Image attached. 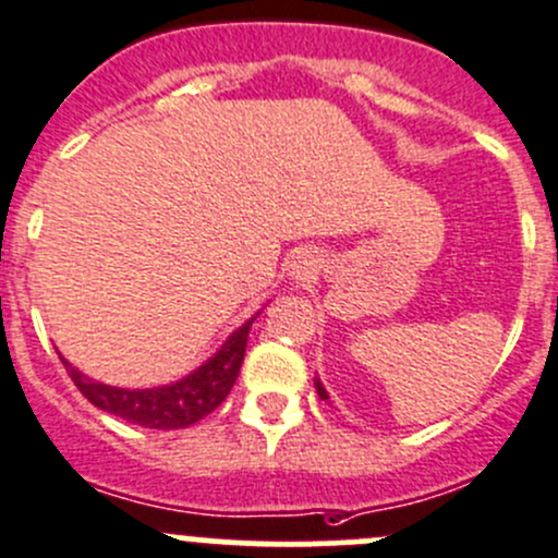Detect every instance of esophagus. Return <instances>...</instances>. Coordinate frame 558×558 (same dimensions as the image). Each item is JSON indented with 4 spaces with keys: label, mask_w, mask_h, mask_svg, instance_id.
Segmentation results:
<instances>
[{
    "label": "esophagus",
    "mask_w": 558,
    "mask_h": 558,
    "mask_svg": "<svg viewBox=\"0 0 558 558\" xmlns=\"http://www.w3.org/2000/svg\"><path fill=\"white\" fill-rule=\"evenodd\" d=\"M318 272V256L313 251H296L289 262V278L294 283H307Z\"/></svg>",
    "instance_id": "esophagus-1"
}]
</instances>
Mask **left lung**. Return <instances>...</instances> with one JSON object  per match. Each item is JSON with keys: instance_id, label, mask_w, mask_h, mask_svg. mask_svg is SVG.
<instances>
[{"instance_id": "obj_1", "label": "left lung", "mask_w": 558, "mask_h": 558, "mask_svg": "<svg viewBox=\"0 0 558 558\" xmlns=\"http://www.w3.org/2000/svg\"><path fill=\"white\" fill-rule=\"evenodd\" d=\"M315 391H318L320 399H329V393H326V388H324V384H320L318 378H315Z\"/></svg>"}]
</instances>
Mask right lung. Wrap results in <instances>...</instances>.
<instances>
[{"label": "right lung", "mask_w": 558, "mask_h": 558, "mask_svg": "<svg viewBox=\"0 0 558 558\" xmlns=\"http://www.w3.org/2000/svg\"><path fill=\"white\" fill-rule=\"evenodd\" d=\"M258 315V313H256ZM247 318L240 329H234L227 337L221 348L207 359L202 367L189 373L185 378L174 380L170 386H156V388H118L99 384V380L88 378L81 369L72 367L64 356L66 373L81 388L83 397L94 404V408L107 410V413L118 415V418L137 424L143 429H185V426L196 424L205 415H210L218 404L227 399L232 391L234 380H238L240 367H243L245 345H247V331L251 324L256 320Z\"/></svg>", "instance_id": "obj_1"}]
</instances>
